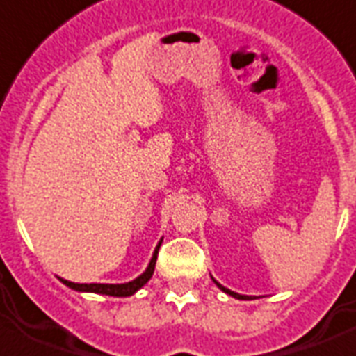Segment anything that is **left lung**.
I'll return each instance as SVG.
<instances>
[{
	"label": "left lung",
	"instance_id": "8db88e82",
	"mask_svg": "<svg viewBox=\"0 0 356 356\" xmlns=\"http://www.w3.org/2000/svg\"><path fill=\"white\" fill-rule=\"evenodd\" d=\"M214 280V278H213ZM214 284H216V286L220 287V289L224 291V293H227V295H231V296H234V298H238V300H245V298H249V296H243V295H238V293H234V291H231V289H227V287H224V286H220L218 282L214 280Z\"/></svg>",
	"mask_w": 356,
	"mask_h": 356
}]
</instances>
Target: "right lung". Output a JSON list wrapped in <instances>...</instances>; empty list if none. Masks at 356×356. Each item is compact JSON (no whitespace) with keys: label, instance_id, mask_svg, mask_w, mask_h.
<instances>
[{"label":"right lung","instance_id":"1","mask_svg":"<svg viewBox=\"0 0 356 356\" xmlns=\"http://www.w3.org/2000/svg\"><path fill=\"white\" fill-rule=\"evenodd\" d=\"M161 242L158 243L156 249H154V254H152L151 262L147 266L145 273L140 275L138 278H134L132 282H127V284H74V282L63 280L60 278L65 286H69L70 289L76 291H87V293H98V295H108V296H131L134 295L140 287H143L147 282L151 280L152 273H154V266H156V258H158V249H160Z\"/></svg>","mask_w":356,"mask_h":356}]
</instances>
